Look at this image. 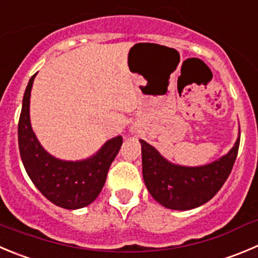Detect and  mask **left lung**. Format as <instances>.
<instances>
[{
  "mask_svg": "<svg viewBox=\"0 0 258 258\" xmlns=\"http://www.w3.org/2000/svg\"><path fill=\"white\" fill-rule=\"evenodd\" d=\"M239 136L227 154L196 167L172 163L141 139L143 180L152 198L172 210H190L208 203L222 188L232 171L239 148Z\"/></svg>",
  "mask_w": 258,
  "mask_h": 258,
  "instance_id": "8db88e82",
  "label": "left lung"
}]
</instances>
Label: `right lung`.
<instances>
[{
	"mask_svg": "<svg viewBox=\"0 0 258 258\" xmlns=\"http://www.w3.org/2000/svg\"><path fill=\"white\" fill-rule=\"evenodd\" d=\"M30 78L19 120V149L24 167L39 191L57 207L76 210L90 205L101 192L107 171L122 144L121 136L109 139L94 156L82 161H63L43 148L30 122Z\"/></svg>",
	"mask_w": 258,
	"mask_h": 258,
	"instance_id": "add662e5",
	"label": "right lung"
}]
</instances>
